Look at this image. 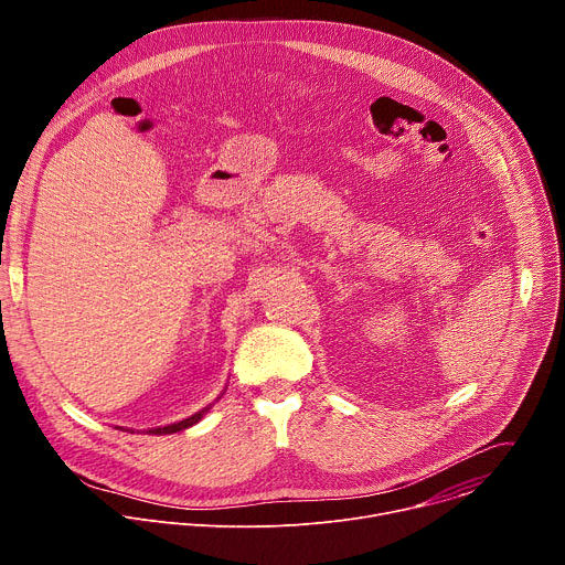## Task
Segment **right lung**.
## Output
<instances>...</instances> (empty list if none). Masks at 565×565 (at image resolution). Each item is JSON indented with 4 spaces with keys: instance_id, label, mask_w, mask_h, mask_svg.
I'll return each instance as SVG.
<instances>
[{
    "instance_id": "add662e5",
    "label": "right lung",
    "mask_w": 565,
    "mask_h": 565,
    "mask_svg": "<svg viewBox=\"0 0 565 565\" xmlns=\"http://www.w3.org/2000/svg\"><path fill=\"white\" fill-rule=\"evenodd\" d=\"M223 395V393H221ZM218 399V397H216ZM214 405V402H212ZM212 405H207V407H203L201 412H196L194 416H190V418H183V420H179V423H172V425H166V427H153V429H147V434H151V436H166V434H177V431H183V429H190V427H194L210 409H212ZM120 429V427H118ZM125 431H129V429H125ZM134 434V431H131Z\"/></svg>"
}]
</instances>
